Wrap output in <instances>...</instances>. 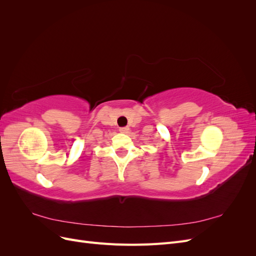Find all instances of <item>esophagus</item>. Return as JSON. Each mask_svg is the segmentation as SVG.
Returning <instances> with one entry per match:
<instances>
[{
  "mask_svg": "<svg viewBox=\"0 0 256 256\" xmlns=\"http://www.w3.org/2000/svg\"><path fill=\"white\" fill-rule=\"evenodd\" d=\"M120 131L122 134H127V132H129V127H122L120 129Z\"/></svg>",
  "mask_w": 256,
  "mask_h": 256,
  "instance_id": "obj_1",
  "label": "esophagus"
}]
</instances>
